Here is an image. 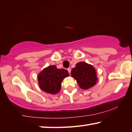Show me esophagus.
Wrapping results in <instances>:
<instances>
[{
	"mask_svg": "<svg viewBox=\"0 0 132 132\" xmlns=\"http://www.w3.org/2000/svg\"><path fill=\"white\" fill-rule=\"evenodd\" d=\"M68 71L69 74H70V72H71V69L70 68H68Z\"/></svg>",
	"mask_w": 132,
	"mask_h": 132,
	"instance_id": "obj_1",
	"label": "esophagus"
}]
</instances>
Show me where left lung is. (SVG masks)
<instances>
[{"label": "left lung", "mask_w": 132, "mask_h": 132, "mask_svg": "<svg viewBox=\"0 0 132 132\" xmlns=\"http://www.w3.org/2000/svg\"><path fill=\"white\" fill-rule=\"evenodd\" d=\"M71 76L76 80L79 87L84 90L92 87L97 81L95 68L86 62H79L72 69Z\"/></svg>", "instance_id": "obj_1"}]
</instances>
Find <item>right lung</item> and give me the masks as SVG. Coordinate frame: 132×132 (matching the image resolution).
<instances>
[{
    "label": "right lung",
    "mask_w": 132,
    "mask_h": 132,
    "mask_svg": "<svg viewBox=\"0 0 132 132\" xmlns=\"http://www.w3.org/2000/svg\"><path fill=\"white\" fill-rule=\"evenodd\" d=\"M69 76L67 70L57 69L55 65L48 66L38 76L39 88L44 92L55 94L60 91L63 80Z\"/></svg>",
    "instance_id": "right-lung-1"
}]
</instances>
